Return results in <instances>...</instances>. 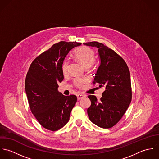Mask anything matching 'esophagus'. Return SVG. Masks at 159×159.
<instances>
[{
	"label": "esophagus",
	"instance_id": "1",
	"mask_svg": "<svg viewBox=\"0 0 159 159\" xmlns=\"http://www.w3.org/2000/svg\"><path fill=\"white\" fill-rule=\"evenodd\" d=\"M86 95H83V94H78L77 95V99L78 100H80V99H82L83 98H84V97H85Z\"/></svg>",
	"mask_w": 159,
	"mask_h": 159
}]
</instances>
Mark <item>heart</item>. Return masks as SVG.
Here are the masks:
<instances>
[{
    "label": "heart",
    "instance_id": "b5f03b06",
    "mask_svg": "<svg viewBox=\"0 0 159 159\" xmlns=\"http://www.w3.org/2000/svg\"><path fill=\"white\" fill-rule=\"evenodd\" d=\"M74 58L80 63L82 64L85 67L88 68L93 64V61L95 58V53L94 51L90 47L87 46H82L75 49L73 52ZM69 61L64 60L62 64L61 69L64 75L67 72ZM85 79H76L74 80V85L77 87H82L85 83Z\"/></svg>",
    "mask_w": 159,
    "mask_h": 159
}]
</instances>
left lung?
<instances>
[{
	"label": "left lung",
	"mask_w": 159,
	"mask_h": 159,
	"mask_svg": "<svg viewBox=\"0 0 159 159\" xmlns=\"http://www.w3.org/2000/svg\"><path fill=\"white\" fill-rule=\"evenodd\" d=\"M98 48L101 63L93 85L98 83L104 91L99 101L89 95L91 106L87 109L91 122L102 128L114 126L122 119L132 98L130 74L124 60L113 50L98 42L84 43Z\"/></svg>",
	"instance_id": "obj_1"
}]
</instances>
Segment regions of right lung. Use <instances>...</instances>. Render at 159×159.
<instances>
[{
  "label": "right lung",
  "mask_w": 159,
  "mask_h": 159,
  "mask_svg": "<svg viewBox=\"0 0 159 159\" xmlns=\"http://www.w3.org/2000/svg\"><path fill=\"white\" fill-rule=\"evenodd\" d=\"M81 45L61 41L39 55L32 61L25 80L29 106L35 119L46 129L57 131L69 121L77 102L74 95L64 96L58 91L64 79L62 64L69 51Z\"/></svg>",
  "instance_id": "1"
}]
</instances>
